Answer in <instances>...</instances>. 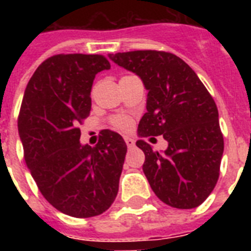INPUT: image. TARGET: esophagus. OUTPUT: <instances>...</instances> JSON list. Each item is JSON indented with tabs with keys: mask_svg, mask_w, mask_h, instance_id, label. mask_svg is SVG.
<instances>
[{
	"mask_svg": "<svg viewBox=\"0 0 251 251\" xmlns=\"http://www.w3.org/2000/svg\"><path fill=\"white\" fill-rule=\"evenodd\" d=\"M125 142H126V146H127L129 149H133L134 146H135V141H134L133 138L125 137Z\"/></svg>",
	"mask_w": 251,
	"mask_h": 251,
	"instance_id": "esophagus-1",
	"label": "esophagus"
}]
</instances>
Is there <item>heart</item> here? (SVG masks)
Instances as JSON below:
<instances>
[{"label": "heart", "mask_w": 251, "mask_h": 251, "mask_svg": "<svg viewBox=\"0 0 251 251\" xmlns=\"http://www.w3.org/2000/svg\"><path fill=\"white\" fill-rule=\"evenodd\" d=\"M110 124L113 125V127H116L117 130H121V131H130L133 129V120L129 116H125V114H118V116L112 117L110 118Z\"/></svg>", "instance_id": "b5f03b06"}]
</instances>
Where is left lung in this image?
I'll return each instance as SVG.
<instances>
[{
  "label": "left lung",
  "instance_id": "8db88e82",
  "mask_svg": "<svg viewBox=\"0 0 251 251\" xmlns=\"http://www.w3.org/2000/svg\"><path fill=\"white\" fill-rule=\"evenodd\" d=\"M109 58L141 76L149 90L139 137L163 135L168 142L161 153L147 142H137L145 152L150 186L168 206L198 207L218 182L224 151L214 99L194 70L173 53L133 50Z\"/></svg>",
  "mask_w": 251,
  "mask_h": 251
}]
</instances>
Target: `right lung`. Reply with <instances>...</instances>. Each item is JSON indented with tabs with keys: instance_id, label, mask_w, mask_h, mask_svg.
Masks as SVG:
<instances>
[{
	"instance_id": "obj_1",
	"label": "right lung",
	"mask_w": 251,
	"mask_h": 251,
	"mask_svg": "<svg viewBox=\"0 0 251 251\" xmlns=\"http://www.w3.org/2000/svg\"><path fill=\"white\" fill-rule=\"evenodd\" d=\"M110 69L101 54H56L36 69L18 117L25 164L39 190L61 212L92 218L112 206L125 155L124 138L101 130L95 147L80 145L95 75Z\"/></svg>"
}]
</instances>
